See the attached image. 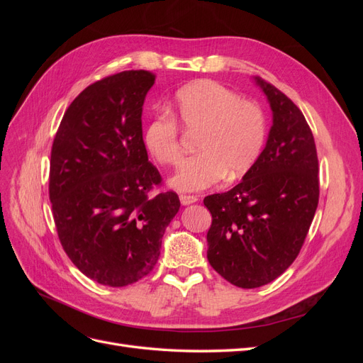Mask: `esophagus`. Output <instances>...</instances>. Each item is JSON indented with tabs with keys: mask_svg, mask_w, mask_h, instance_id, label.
<instances>
[{
	"mask_svg": "<svg viewBox=\"0 0 363 363\" xmlns=\"http://www.w3.org/2000/svg\"><path fill=\"white\" fill-rule=\"evenodd\" d=\"M196 201H199V199H196L195 195H180V203L183 206H188V204H192Z\"/></svg>",
	"mask_w": 363,
	"mask_h": 363,
	"instance_id": "esophagus-1",
	"label": "esophagus"
}]
</instances>
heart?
I'll use <instances>...</instances> for the list:
<instances>
[{
	"mask_svg": "<svg viewBox=\"0 0 363 363\" xmlns=\"http://www.w3.org/2000/svg\"><path fill=\"white\" fill-rule=\"evenodd\" d=\"M174 115L189 131H201L196 139L199 155L184 160L169 184L183 192L211 188L227 174L244 175L256 163L267 138L262 107L212 80L191 83L175 94ZM169 113L152 116L142 131L144 147L162 164L182 159L180 128Z\"/></svg>",
	"mask_w": 363,
	"mask_h": 363,
	"instance_id": "obj_1",
	"label": "heart"
}]
</instances>
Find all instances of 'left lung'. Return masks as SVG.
<instances>
[{
    "instance_id": "8db88e82",
    "label": "left lung",
    "mask_w": 363,
    "mask_h": 363,
    "mask_svg": "<svg viewBox=\"0 0 363 363\" xmlns=\"http://www.w3.org/2000/svg\"><path fill=\"white\" fill-rule=\"evenodd\" d=\"M272 111L267 145L233 189L204 199L212 213L207 259L238 288L271 283L298 256L320 199L309 124L289 98L255 77Z\"/></svg>"
}]
</instances>
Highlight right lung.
<instances>
[{"label":"right lung","instance_id":"1","mask_svg":"<svg viewBox=\"0 0 363 363\" xmlns=\"http://www.w3.org/2000/svg\"><path fill=\"white\" fill-rule=\"evenodd\" d=\"M156 77L123 71L95 82L65 112L52 142L50 201L60 244L86 277L121 288L145 277L177 215L175 192L142 140V106Z\"/></svg>","mask_w":363,"mask_h":363}]
</instances>
